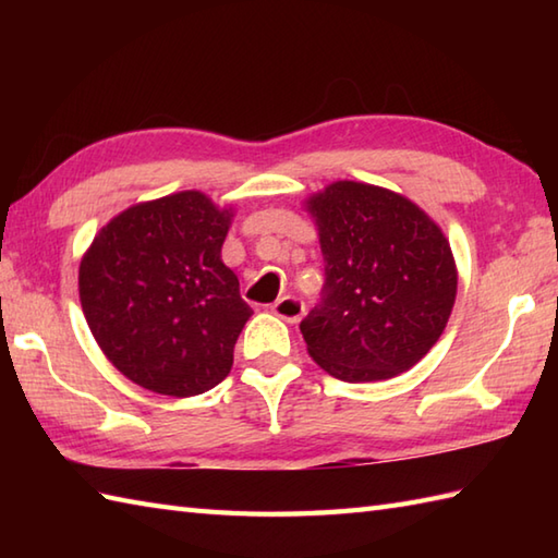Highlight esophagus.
<instances>
[{
	"instance_id": "34e87169",
	"label": "esophagus",
	"mask_w": 558,
	"mask_h": 558,
	"mask_svg": "<svg viewBox=\"0 0 558 558\" xmlns=\"http://www.w3.org/2000/svg\"><path fill=\"white\" fill-rule=\"evenodd\" d=\"M272 314L286 318L288 324H298L304 316V302L300 298H280L276 304H272Z\"/></svg>"
}]
</instances>
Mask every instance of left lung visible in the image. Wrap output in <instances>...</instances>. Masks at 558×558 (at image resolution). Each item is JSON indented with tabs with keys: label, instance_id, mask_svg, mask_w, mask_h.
I'll list each match as a JSON object with an SVG mask.
<instances>
[{
	"label": "left lung",
	"instance_id": "obj_1",
	"mask_svg": "<svg viewBox=\"0 0 558 558\" xmlns=\"http://www.w3.org/2000/svg\"><path fill=\"white\" fill-rule=\"evenodd\" d=\"M326 264L324 298L300 330L340 381H381L417 364L453 312L458 270L441 228L390 189L333 182L306 198Z\"/></svg>",
	"mask_w": 558,
	"mask_h": 558
}]
</instances>
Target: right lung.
<instances>
[{
    "instance_id": "right-lung-1",
    "label": "right lung",
    "mask_w": 558,
    "mask_h": 558,
    "mask_svg": "<svg viewBox=\"0 0 558 558\" xmlns=\"http://www.w3.org/2000/svg\"><path fill=\"white\" fill-rule=\"evenodd\" d=\"M232 208L201 192L144 201L96 234L78 268L93 338L129 381L189 398L232 369L252 316L220 248Z\"/></svg>"
}]
</instances>
